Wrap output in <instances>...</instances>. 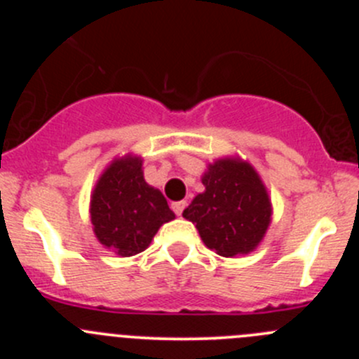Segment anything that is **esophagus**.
<instances>
[{
	"mask_svg": "<svg viewBox=\"0 0 359 359\" xmlns=\"http://www.w3.org/2000/svg\"><path fill=\"white\" fill-rule=\"evenodd\" d=\"M186 206H187L186 201H173L172 203V210L177 213V215H182V212Z\"/></svg>",
	"mask_w": 359,
	"mask_h": 359,
	"instance_id": "34e87169",
	"label": "esophagus"
}]
</instances>
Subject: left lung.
I'll use <instances>...</instances> for the list:
<instances>
[{"label": "left lung", "mask_w": 359, "mask_h": 359, "mask_svg": "<svg viewBox=\"0 0 359 359\" xmlns=\"http://www.w3.org/2000/svg\"><path fill=\"white\" fill-rule=\"evenodd\" d=\"M198 194L182 215L200 231L203 243L222 257L255 250L271 222V201L262 180L248 163L219 159L203 177Z\"/></svg>", "instance_id": "8db88e82"}]
</instances>
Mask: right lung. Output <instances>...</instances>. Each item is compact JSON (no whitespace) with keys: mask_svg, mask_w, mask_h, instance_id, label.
I'll return each mask as SVG.
<instances>
[{"mask_svg":"<svg viewBox=\"0 0 359 359\" xmlns=\"http://www.w3.org/2000/svg\"><path fill=\"white\" fill-rule=\"evenodd\" d=\"M90 213L97 240L121 257L144 252L159 227L175 219L165 196L144 180L135 156L116 159L102 173Z\"/></svg>","mask_w":359,"mask_h":359,"instance_id":"add662e5","label":"right lung"}]
</instances>
